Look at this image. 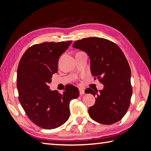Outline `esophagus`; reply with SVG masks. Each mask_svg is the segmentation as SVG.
Segmentation results:
<instances>
[{
  "instance_id": "34e87169",
  "label": "esophagus",
  "mask_w": 151,
  "mask_h": 151,
  "mask_svg": "<svg viewBox=\"0 0 151 151\" xmlns=\"http://www.w3.org/2000/svg\"><path fill=\"white\" fill-rule=\"evenodd\" d=\"M79 91H80V95H83L85 94V91L82 89V88H80L79 89Z\"/></svg>"
}]
</instances>
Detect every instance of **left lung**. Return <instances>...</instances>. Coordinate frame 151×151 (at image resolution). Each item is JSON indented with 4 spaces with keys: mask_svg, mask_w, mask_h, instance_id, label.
I'll use <instances>...</instances> for the list:
<instances>
[{
    "mask_svg": "<svg viewBox=\"0 0 151 151\" xmlns=\"http://www.w3.org/2000/svg\"><path fill=\"white\" fill-rule=\"evenodd\" d=\"M73 47L86 52L91 60V72L104 89L97 92L88 88L86 93L96 95L88 114L97 122L110 125L122 119L130 104L132 94L131 70L125 55L114 42L101 37L83 38Z\"/></svg>",
    "mask_w": 151,
    "mask_h": 151,
    "instance_id": "obj_1",
    "label": "left lung"
}]
</instances>
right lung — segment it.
I'll list each match as a JSON object with an SVG mask.
<instances>
[{
	"instance_id": "obj_1",
	"label": "right lung",
	"mask_w": 151,
	"mask_h": 151,
	"mask_svg": "<svg viewBox=\"0 0 151 151\" xmlns=\"http://www.w3.org/2000/svg\"><path fill=\"white\" fill-rule=\"evenodd\" d=\"M71 43L35 44L26 50L19 63V100L28 118L42 128L51 130L65 123L70 116V101L79 96L78 88L73 85H67L63 94L48 86L53 74L58 72L60 56Z\"/></svg>"
}]
</instances>
